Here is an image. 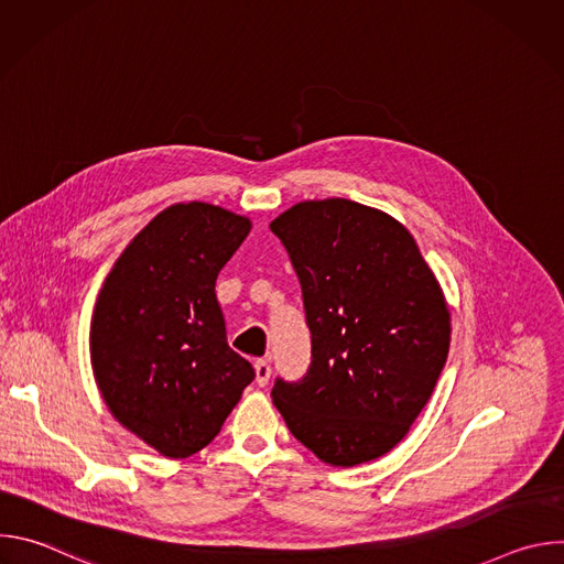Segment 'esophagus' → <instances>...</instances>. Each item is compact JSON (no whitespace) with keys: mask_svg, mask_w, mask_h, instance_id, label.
<instances>
[{"mask_svg":"<svg viewBox=\"0 0 564 564\" xmlns=\"http://www.w3.org/2000/svg\"><path fill=\"white\" fill-rule=\"evenodd\" d=\"M254 372H257V383H259V386H265V383L270 381V375H272L270 361H268V359H257Z\"/></svg>","mask_w":564,"mask_h":564,"instance_id":"esophagus-1","label":"esophagus"}]
</instances>
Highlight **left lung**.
Returning <instances> with one entry per match:
<instances>
[{
    "mask_svg": "<svg viewBox=\"0 0 564 564\" xmlns=\"http://www.w3.org/2000/svg\"><path fill=\"white\" fill-rule=\"evenodd\" d=\"M303 292L312 361L274 381L290 433L318 459L386 455L429 404L451 346V312L411 231L346 198L296 203L270 223Z\"/></svg>",
    "mask_w": 564,
    "mask_h": 564,
    "instance_id": "1",
    "label": "left lung"
}]
</instances>
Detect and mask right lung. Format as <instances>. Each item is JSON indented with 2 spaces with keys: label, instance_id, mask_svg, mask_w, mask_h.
<instances>
[{
  "label": "right lung",
  "instance_id": "add662e5",
  "mask_svg": "<svg viewBox=\"0 0 564 564\" xmlns=\"http://www.w3.org/2000/svg\"><path fill=\"white\" fill-rule=\"evenodd\" d=\"M252 223L209 203L160 212L98 294L91 366L111 415L160 455L205 448L254 368L227 346L216 276Z\"/></svg>",
  "mask_w": 564,
  "mask_h": 564
}]
</instances>
